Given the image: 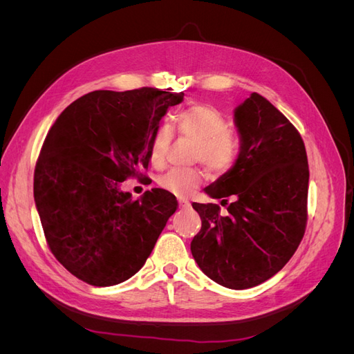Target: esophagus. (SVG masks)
Masks as SVG:
<instances>
[{"label":"esophagus","instance_id":"esophagus-1","mask_svg":"<svg viewBox=\"0 0 354 354\" xmlns=\"http://www.w3.org/2000/svg\"><path fill=\"white\" fill-rule=\"evenodd\" d=\"M178 203L181 208H189L190 207V202L186 198H178Z\"/></svg>","mask_w":354,"mask_h":354}]
</instances>
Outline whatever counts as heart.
I'll use <instances>...</instances> for the list:
<instances>
[{
    "instance_id": "b5f03b06",
    "label": "heart",
    "mask_w": 354,
    "mask_h": 354,
    "mask_svg": "<svg viewBox=\"0 0 354 354\" xmlns=\"http://www.w3.org/2000/svg\"><path fill=\"white\" fill-rule=\"evenodd\" d=\"M174 128L178 136L196 142L195 160L207 165L214 173H227L236 164L241 152L238 137L227 130V121L220 111L209 104H190L174 115ZM171 145V131L159 125L151 142L149 158L156 167L162 165ZM162 189L177 196L192 195L199 187V169L171 168L159 177Z\"/></svg>"
}]
</instances>
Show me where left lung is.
<instances>
[{
	"label": "left lung",
	"mask_w": 354,
	"mask_h": 354,
	"mask_svg": "<svg viewBox=\"0 0 354 354\" xmlns=\"http://www.w3.org/2000/svg\"><path fill=\"white\" fill-rule=\"evenodd\" d=\"M234 125L236 164L205 187L221 205L232 198L227 216L217 203H192L202 227L190 251L209 279L246 289L279 272L304 236L308 164L297 128L263 95L252 93L234 109Z\"/></svg>",
	"instance_id": "1"
}]
</instances>
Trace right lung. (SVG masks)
Returning <instances> with one entry per match:
<instances>
[{"mask_svg":"<svg viewBox=\"0 0 354 354\" xmlns=\"http://www.w3.org/2000/svg\"><path fill=\"white\" fill-rule=\"evenodd\" d=\"M185 93L97 90L60 113L42 145L34 198L47 243L78 279L112 286L142 269L178 203L165 189L133 201L121 183L149 165L152 136Z\"/></svg>","mask_w":354,"mask_h":354,"instance_id":"right-lung-1","label":"right lung"}]
</instances>
